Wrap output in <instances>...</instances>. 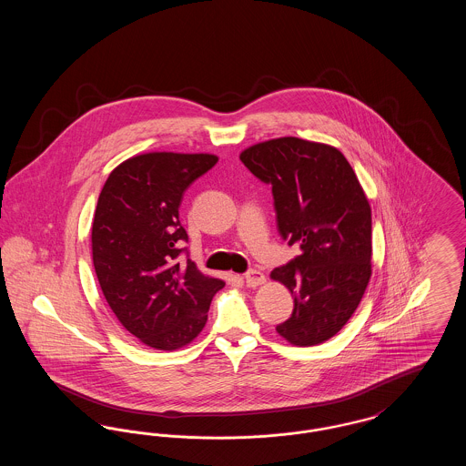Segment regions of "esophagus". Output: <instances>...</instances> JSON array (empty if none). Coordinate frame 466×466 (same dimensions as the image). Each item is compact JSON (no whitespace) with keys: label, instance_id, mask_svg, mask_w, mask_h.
<instances>
[{"label":"esophagus","instance_id":"1","mask_svg":"<svg viewBox=\"0 0 466 466\" xmlns=\"http://www.w3.org/2000/svg\"><path fill=\"white\" fill-rule=\"evenodd\" d=\"M244 281H246V285H248V287L255 289V287H258V285H264V283H266V276H264V272H262V270L251 268V270H248V272L244 274Z\"/></svg>","mask_w":466,"mask_h":466}]
</instances>
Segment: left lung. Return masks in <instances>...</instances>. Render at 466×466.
<instances>
[{"instance_id":"8db88e82","label":"left lung","mask_w":466,"mask_h":466,"mask_svg":"<svg viewBox=\"0 0 466 466\" xmlns=\"http://www.w3.org/2000/svg\"><path fill=\"white\" fill-rule=\"evenodd\" d=\"M272 187L278 230L300 253L270 272L293 295L276 332L293 346L329 340L353 316L372 274V213L353 167L337 148L278 137L239 156Z\"/></svg>"}]
</instances>
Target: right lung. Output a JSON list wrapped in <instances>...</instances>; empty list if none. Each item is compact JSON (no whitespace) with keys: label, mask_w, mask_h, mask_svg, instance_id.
Wrapping results in <instances>:
<instances>
[{"label":"right lung","mask_w":466,"mask_h":466,"mask_svg":"<svg viewBox=\"0 0 466 466\" xmlns=\"http://www.w3.org/2000/svg\"><path fill=\"white\" fill-rule=\"evenodd\" d=\"M218 157L152 152L131 157L106 179L92 220V260L116 319L143 344L173 351L192 342L208 321L222 279L187 258L179 223L185 190Z\"/></svg>","instance_id":"obj_1"}]
</instances>
